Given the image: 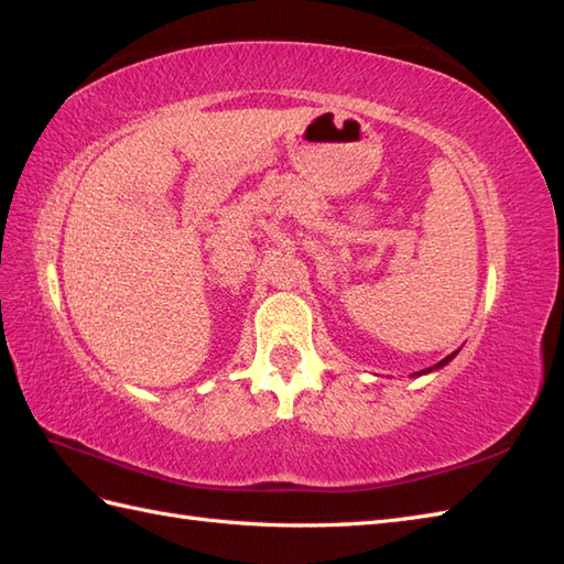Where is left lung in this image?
Wrapping results in <instances>:
<instances>
[{
    "instance_id": "1",
    "label": "left lung",
    "mask_w": 564,
    "mask_h": 564,
    "mask_svg": "<svg viewBox=\"0 0 564 564\" xmlns=\"http://www.w3.org/2000/svg\"><path fill=\"white\" fill-rule=\"evenodd\" d=\"M456 355H458V350H454L452 355H447L445 360H440L437 365H433V367H429V369H421V371H416V377H423V373H431V371H435V369H442V367H445V365H449Z\"/></svg>"
}]
</instances>
